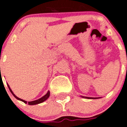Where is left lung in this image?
I'll use <instances>...</instances> for the list:
<instances>
[{
	"instance_id": "1",
	"label": "left lung",
	"mask_w": 127,
	"mask_h": 127,
	"mask_svg": "<svg viewBox=\"0 0 127 127\" xmlns=\"http://www.w3.org/2000/svg\"><path fill=\"white\" fill-rule=\"evenodd\" d=\"M85 97L86 98V99H97V98L96 97Z\"/></svg>"
}]
</instances>
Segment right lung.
Instances as JSON below:
<instances>
[{
  "instance_id": "obj_1",
  "label": "right lung",
  "mask_w": 127,
  "mask_h": 127,
  "mask_svg": "<svg viewBox=\"0 0 127 127\" xmlns=\"http://www.w3.org/2000/svg\"><path fill=\"white\" fill-rule=\"evenodd\" d=\"M7 86H8V87H9V91H11V93H12V94L14 96V97H16L17 99H18V100H21V101H23V102H25V104L28 103L29 105H35V104H40V103H41V102H44V101H45V100H47V99L48 98H49V97L50 96V92H49V91H48L47 93L46 94H45V95H44V96H43V97H41L40 99H37V100H33V101H30V102H27V101H26V100H23V99H20V98H19V97H17V96H16L15 95H14V94L13 92H12V90H11V89H10L9 85H8V84H7Z\"/></svg>"
}]
</instances>
